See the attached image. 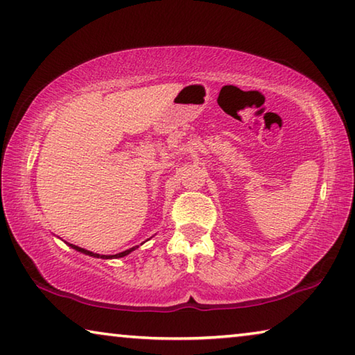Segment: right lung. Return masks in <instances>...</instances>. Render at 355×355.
Wrapping results in <instances>:
<instances>
[{
	"label": "right lung",
	"instance_id": "obj_1",
	"mask_svg": "<svg viewBox=\"0 0 355 355\" xmlns=\"http://www.w3.org/2000/svg\"><path fill=\"white\" fill-rule=\"evenodd\" d=\"M70 248H73L75 250H78V252H83V254H86V255H91V257H97V258H120V257H125V255H128L130 252H133L136 248H131V249H128V250H125V252H120V254H116V255H98V254H94V252H91V250H86V249H81V248H78V245H75V244H70Z\"/></svg>",
	"mask_w": 355,
	"mask_h": 355
}]
</instances>
